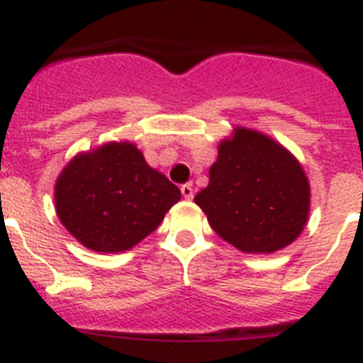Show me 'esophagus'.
Segmentation results:
<instances>
[{"instance_id":"esophagus-1","label":"esophagus","mask_w":363,"mask_h":363,"mask_svg":"<svg viewBox=\"0 0 363 363\" xmlns=\"http://www.w3.org/2000/svg\"><path fill=\"white\" fill-rule=\"evenodd\" d=\"M179 191H182V194H184L185 200H192V196H194V189H192L191 184H185L179 187Z\"/></svg>"}]
</instances>
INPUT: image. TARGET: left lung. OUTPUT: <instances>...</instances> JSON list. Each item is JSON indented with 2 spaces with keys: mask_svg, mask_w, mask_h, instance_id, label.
<instances>
[{
  "mask_svg": "<svg viewBox=\"0 0 363 363\" xmlns=\"http://www.w3.org/2000/svg\"><path fill=\"white\" fill-rule=\"evenodd\" d=\"M218 236L243 252H274L293 243L309 216V184L277 142L236 129L221 142L209 185L194 198Z\"/></svg>",
  "mask_w": 363,
  "mask_h": 363,
  "instance_id": "obj_1",
  "label": "left lung"
}]
</instances>
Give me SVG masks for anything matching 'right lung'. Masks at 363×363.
<instances>
[{
	"label": "right lung",
	"mask_w": 363,
	"mask_h": 363,
	"mask_svg": "<svg viewBox=\"0 0 363 363\" xmlns=\"http://www.w3.org/2000/svg\"><path fill=\"white\" fill-rule=\"evenodd\" d=\"M54 198L78 242L96 252H120L154 233L182 192L133 143H107L65 167Z\"/></svg>",
	"instance_id": "right-lung-1"
}]
</instances>
